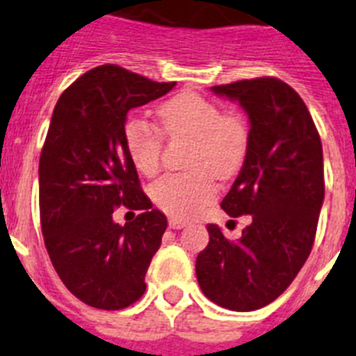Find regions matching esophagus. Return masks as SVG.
I'll list each match as a JSON object with an SVG mask.
<instances>
[{
	"mask_svg": "<svg viewBox=\"0 0 356 356\" xmlns=\"http://www.w3.org/2000/svg\"><path fill=\"white\" fill-rule=\"evenodd\" d=\"M168 224L172 229H182V227H186L188 225V220H182V218H179V216H170Z\"/></svg>",
	"mask_w": 356,
	"mask_h": 356,
	"instance_id": "obj_1",
	"label": "esophagus"
}]
</instances>
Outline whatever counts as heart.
<instances>
[{
    "label": "heart",
    "mask_w": 356,
    "mask_h": 356,
    "mask_svg": "<svg viewBox=\"0 0 356 356\" xmlns=\"http://www.w3.org/2000/svg\"><path fill=\"white\" fill-rule=\"evenodd\" d=\"M157 114L165 134L195 140L190 166L197 172L161 177L150 195L170 215H195L216 195L209 170L218 177H229L243 163L249 143L247 125L238 114L224 113L220 105L195 92H181L170 98L161 104ZM125 145L132 165L141 174H156L163 150V136L157 127L143 118H131L125 127Z\"/></svg>",
    "instance_id": "b5f03b06"
}]
</instances>
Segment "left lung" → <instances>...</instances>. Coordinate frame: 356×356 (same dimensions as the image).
I'll use <instances>...</instances> for the list:
<instances>
[{
	"label": "left lung",
	"mask_w": 356,
	"mask_h": 356,
	"mask_svg": "<svg viewBox=\"0 0 356 356\" xmlns=\"http://www.w3.org/2000/svg\"><path fill=\"white\" fill-rule=\"evenodd\" d=\"M211 91L249 116L245 159L220 206L252 220L236 242L208 224L195 272L215 305L251 312L280 298L310 254L324 200L323 145L305 102L281 80H240Z\"/></svg>",
	"instance_id": "left-lung-1"
}]
</instances>
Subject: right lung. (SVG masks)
Here are the masks:
<instances>
[{
  "label": "right lung",
  "instance_id": "right-lung-1",
  "mask_svg": "<svg viewBox=\"0 0 356 356\" xmlns=\"http://www.w3.org/2000/svg\"><path fill=\"white\" fill-rule=\"evenodd\" d=\"M114 64L76 79L55 105L39 161V208L49 259L73 296L122 310L145 293L166 216L140 188L125 145L127 113L172 91ZM120 205L138 209L120 226Z\"/></svg>",
  "mask_w": 356,
  "mask_h": 356
}]
</instances>
